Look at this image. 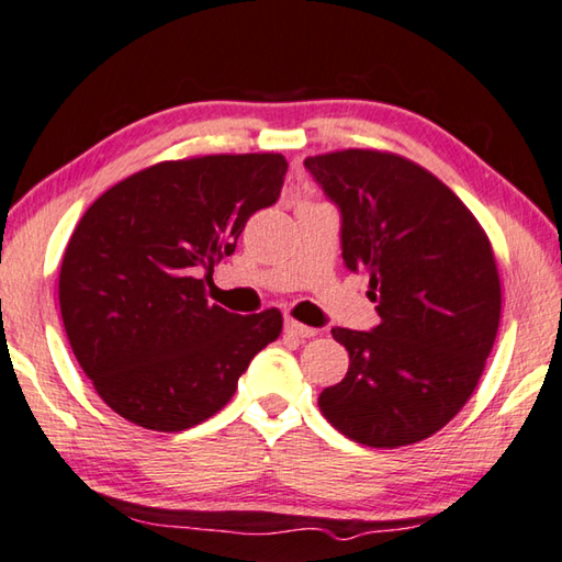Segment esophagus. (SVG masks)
Instances as JSON below:
<instances>
[{
    "instance_id": "34e87169",
    "label": "esophagus",
    "mask_w": 562,
    "mask_h": 562,
    "mask_svg": "<svg viewBox=\"0 0 562 562\" xmlns=\"http://www.w3.org/2000/svg\"><path fill=\"white\" fill-rule=\"evenodd\" d=\"M283 330H286L289 336H293V338H313L318 333L316 328L303 326V323H299V321H286V323H283Z\"/></svg>"
}]
</instances>
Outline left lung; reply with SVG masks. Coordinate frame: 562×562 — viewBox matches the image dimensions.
Instances as JSON below:
<instances>
[{
  "mask_svg": "<svg viewBox=\"0 0 562 562\" xmlns=\"http://www.w3.org/2000/svg\"><path fill=\"white\" fill-rule=\"evenodd\" d=\"M303 165L338 204L342 261L368 273L380 316L372 330L333 328L350 368L318 407L358 445H415L457 417L494 348V249L467 204L407 157L352 147Z\"/></svg>",
  "mask_w": 562,
  "mask_h": 562,
  "instance_id": "8db88e82",
  "label": "left lung"
}]
</instances>
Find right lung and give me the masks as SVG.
Returning a JSON list of instances; mask_svg holds the SVG:
<instances>
[{
  "instance_id": "add662e5",
  "label": "right lung",
  "mask_w": 562,
  "mask_h": 562,
  "mask_svg": "<svg viewBox=\"0 0 562 562\" xmlns=\"http://www.w3.org/2000/svg\"><path fill=\"white\" fill-rule=\"evenodd\" d=\"M279 153L167 160L125 177L88 206L68 239L58 303L68 342L123 419L182 431L216 415L281 311L236 316L204 281L232 256L246 220L279 200Z\"/></svg>"
}]
</instances>
